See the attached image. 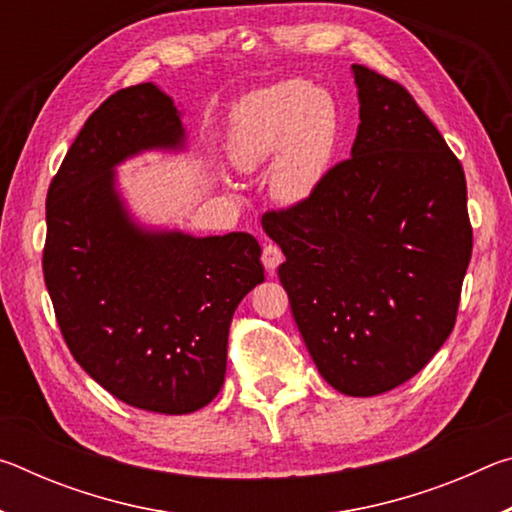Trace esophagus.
Segmentation results:
<instances>
[{"label":"esophagus","mask_w":512,"mask_h":512,"mask_svg":"<svg viewBox=\"0 0 512 512\" xmlns=\"http://www.w3.org/2000/svg\"><path fill=\"white\" fill-rule=\"evenodd\" d=\"M282 250L277 244H273V241H268V244H264V253H262V262L266 266V271H275L277 266L282 264Z\"/></svg>","instance_id":"34e87169"}]
</instances>
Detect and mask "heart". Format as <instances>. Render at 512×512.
I'll list each match as a JSON object with an SVG mask.
<instances>
[{
    "label": "heart",
    "instance_id": "heart-1",
    "mask_svg": "<svg viewBox=\"0 0 512 512\" xmlns=\"http://www.w3.org/2000/svg\"><path fill=\"white\" fill-rule=\"evenodd\" d=\"M339 142V112L309 81L268 85L239 103L230 128V160L255 171L273 158L268 187L275 201L296 205L316 194Z\"/></svg>",
    "mask_w": 512,
    "mask_h": 512
}]
</instances>
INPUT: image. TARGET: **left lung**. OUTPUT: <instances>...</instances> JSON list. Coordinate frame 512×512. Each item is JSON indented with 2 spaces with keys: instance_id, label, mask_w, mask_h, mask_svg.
I'll return each instance as SVG.
<instances>
[{
  "instance_id": "1",
  "label": "left lung",
  "mask_w": 512,
  "mask_h": 512,
  "mask_svg": "<svg viewBox=\"0 0 512 512\" xmlns=\"http://www.w3.org/2000/svg\"><path fill=\"white\" fill-rule=\"evenodd\" d=\"M352 158L314 196L262 216L282 287L320 375L370 397L427 366L456 323L472 257L461 162L404 85L352 65Z\"/></svg>"
}]
</instances>
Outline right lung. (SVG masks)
Wrapping results in <instances>:
<instances>
[{
    "label": "right lung",
    "mask_w": 512,
    "mask_h": 512,
    "mask_svg": "<svg viewBox=\"0 0 512 512\" xmlns=\"http://www.w3.org/2000/svg\"><path fill=\"white\" fill-rule=\"evenodd\" d=\"M185 131L153 83L112 94L85 121L47 192L42 273L72 357L117 400L183 415L221 391L232 314L264 282L248 232L192 237L133 223L115 169Z\"/></svg>",
    "instance_id": "add662e5"
}]
</instances>
